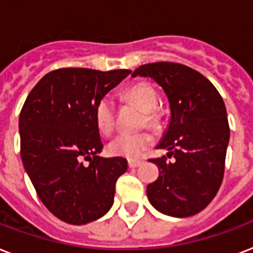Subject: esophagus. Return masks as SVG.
Listing matches in <instances>:
<instances>
[{
  "instance_id": "34e87169",
  "label": "esophagus",
  "mask_w": 253,
  "mask_h": 253,
  "mask_svg": "<svg viewBox=\"0 0 253 253\" xmlns=\"http://www.w3.org/2000/svg\"><path fill=\"white\" fill-rule=\"evenodd\" d=\"M143 164V162H140V160H130L128 162V167L130 168H138V167H140Z\"/></svg>"
}]
</instances>
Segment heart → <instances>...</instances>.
I'll list each match as a JSON object with an SVG mask.
<instances>
[{
    "instance_id": "b5f03b06",
    "label": "heart",
    "mask_w": 253,
    "mask_h": 253,
    "mask_svg": "<svg viewBox=\"0 0 253 253\" xmlns=\"http://www.w3.org/2000/svg\"><path fill=\"white\" fill-rule=\"evenodd\" d=\"M125 98L134 103L144 113V123L150 127H158L159 115L156 107L159 105V95L155 87L148 83H136L127 87ZM94 121L98 131L103 135H109L114 128L115 103L111 97L106 95L99 99L94 107ZM152 136L147 132L140 134H119L107 146V150L113 156L119 158L138 159L146 150L152 146Z\"/></svg>"
}]
</instances>
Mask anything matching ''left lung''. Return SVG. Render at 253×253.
Segmentation results:
<instances>
[{
    "label": "left lung",
    "mask_w": 253,
    "mask_h": 253,
    "mask_svg": "<svg viewBox=\"0 0 253 253\" xmlns=\"http://www.w3.org/2000/svg\"><path fill=\"white\" fill-rule=\"evenodd\" d=\"M131 76L151 77L163 87L170 107L158 148L174 160H151L159 167V177L147 186L148 200L166 215H194L211 202L223 180L230 140L223 99L204 75L178 63L140 65Z\"/></svg>",
    "instance_id": "left-lung-1"
}]
</instances>
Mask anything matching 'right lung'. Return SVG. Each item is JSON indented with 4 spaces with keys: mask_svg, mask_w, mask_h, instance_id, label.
Here are the masks:
<instances>
[{
    "mask_svg": "<svg viewBox=\"0 0 253 253\" xmlns=\"http://www.w3.org/2000/svg\"><path fill=\"white\" fill-rule=\"evenodd\" d=\"M130 73L56 69L26 98L19 114L22 163L43 205L63 222L86 224L113 206L127 160L98 156L103 144L94 107Z\"/></svg>",
    "mask_w": 253,
    "mask_h": 253,
    "instance_id": "right-lung-1",
    "label": "right lung"
}]
</instances>
